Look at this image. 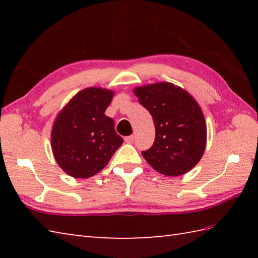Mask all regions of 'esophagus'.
<instances>
[{
  "label": "esophagus",
  "mask_w": 258,
  "mask_h": 258,
  "mask_svg": "<svg viewBox=\"0 0 258 258\" xmlns=\"http://www.w3.org/2000/svg\"><path fill=\"white\" fill-rule=\"evenodd\" d=\"M134 141H135V136L134 135L126 136V138H125V142H126V143H128V144L134 143Z\"/></svg>",
  "instance_id": "obj_1"
}]
</instances>
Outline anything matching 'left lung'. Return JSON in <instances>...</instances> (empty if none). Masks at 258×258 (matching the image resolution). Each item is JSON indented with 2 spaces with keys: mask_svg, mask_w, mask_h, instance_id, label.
<instances>
[{
  "mask_svg": "<svg viewBox=\"0 0 258 258\" xmlns=\"http://www.w3.org/2000/svg\"><path fill=\"white\" fill-rule=\"evenodd\" d=\"M134 94L152 115L155 141L142 155L166 176H179L200 162L206 147V123L188 92L167 82L136 87Z\"/></svg>",
  "mask_w": 258,
  "mask_h": 258,
  "instance_id": "1",
  "label": "left lung"
}]
</instances>
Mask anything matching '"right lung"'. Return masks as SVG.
Listing matches in <instances>:
<instances>
[{"instance_id":"1","label":"right lung","mask_w":258,"mask_h":258,"mask_svg":"<svg viewBox=\"0 0 258 258\" xmlns=\"http://www.w3.org/2000/svg\"><path fill=\"white\" fill-rule=\"evenodd\" d=\"M114 93L101 87L79 92L54 120L51 145L58 166L70 176L87 178L107 165L123 139L105 111Z\"/></svg>"}]
</instances>
